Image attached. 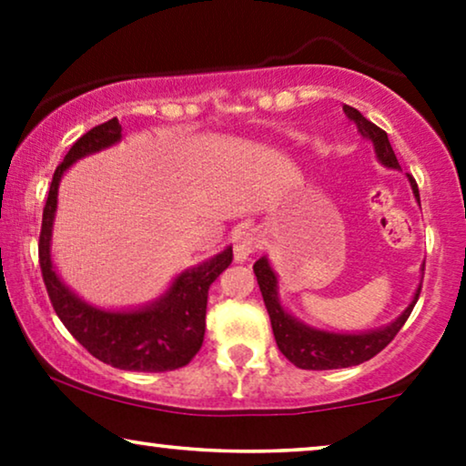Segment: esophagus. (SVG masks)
<instances>
[{
	"label": "esophagus",
	"instance_id": "obj_1",
	"mask_svg": "<svg viewBox=\"0 0 466 466\" xmlns=\"http://www.w3.org/2000/svg\"><path fill=\"white\" fill-rule=\"evenodd\" d=\"M258 244H260V235L257 228H252V227L238 228V231H235V238H233L235 263H246V260L252 257V252L257 250Z\"/></svg>",
	"mask_w": 466,
	"mask_h": 466
}]
</instances>
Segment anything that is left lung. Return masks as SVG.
<instances>
[{
	"instance_id": "left-lung-1",
	"label": "left lung",
	"mask_w": 466,
	"mask_h": 466,
	"mask_svg": "<svg viewBox=\"0 0 466 466\" xmlns=\"http://www.w3.org/2000/svg\"><path fill=\"white\" fill-rule=\"evenodd\" d=\"M343 112H346V116L356 125L360 136L365 137L367 142H371L378 163L384 165L388 169L400 171V165L397 161V155H394L390 142H388L386 131H381L378 125L367 120L352 106H343ZM407 180H410L413 197H416V201L420 203L416 180H413L410 174H407ZM252 269L254 276H257L265 308L269 311L273 337H276L279 352H282L295 367L311 369V371L354 367L373 359L375 354L381 352V350L394 339V335H397L400 327H403L405 320L411 314L413 305L418 301L420 289H422V278H420V284L416 292H413L410 305H407L392 322H388L384 327L378 329L350 333V330H329L311 327V324L299 320L295 314H290V311L286 309V305L282 303V297H279L278 273L271 267L267 254L254 263ZM420 271L424 273V265Z\"/></svg>"
}]
</instances>
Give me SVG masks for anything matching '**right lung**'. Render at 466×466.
Wrapping results in <instances>:
<instances>
[{"mask_svg":"<svg viewBox=\"0 0 466 466\" xmlns=\"http://www.w3.org/2000/svg\"><path fill=\"white\" fill-rule=\"evenodd\" d=\"M123 139L118 118L93 127L76 142L56 167L42 216L40 267L50 303L66 329L95 359L123 371H174L199 352L206 333L208 290L231 265L233 248L190 265L171 279L167 289L137 308H99L69 289L53 260V227L61 177L85 157L112 148Z\"/></svg>","mask_w":466,"mask_h":466,"instance_id":"obj_1","label":"right lung"}]
</instances>
